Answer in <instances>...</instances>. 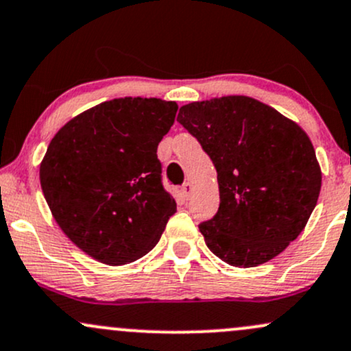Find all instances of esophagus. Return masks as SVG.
Instances as JSON below:
<instances>
[{
  "label": "esophagus",
  "instance_id": "1",
  "mask_svg": "<svg viewBox=\"0 0 351 351\" xmlns=\"http://www.w3.org/2000/svg\"><path fill=\"white\" fill-rule=\"evenodd\" d=\"M191 191H193V184H191L190 182H186V183H183V186H182V193L186 196V198H190L191 196Z\"/></svg>",
  "mask_w": 351,
  "mask_h": 351
}]
</instances>
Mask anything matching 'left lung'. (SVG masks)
<instances>
[{"label": "left lung", "instance_id": "8db88e82", "mask_svg": "<svg viewBox=\"0 0 351 351\" xmlns=\"http://www.w3.org/2000/svg\"><path fill=\"white\" fill-rule=\"evenodd\" d=\"M176 121L199 141L218 173L219 208L198 225L208 248L240 268L280 255L303 232L322 188L308 134L250 96L190 103Z\"/></svg>", "mask_w": 351, "mask_h": 351}]
</instances>
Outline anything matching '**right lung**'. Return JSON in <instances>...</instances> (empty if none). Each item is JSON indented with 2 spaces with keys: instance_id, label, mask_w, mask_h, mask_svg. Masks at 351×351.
Instances as JSON below:
<instances>
[{
  "instance_id": "1",
  "label": "right lung",
  "mask_w": 351,
  "mask_h": 351,
  "mask_svg": "<svg viewBox=\"0 0 351 351\" xmlns=\"http://www.w3.org/2000/svg\"><path fill=\"white\" fill-rule=\"evenodd\" d=\"M176 110L158 98L111 99L68 121L46 149V203L63 233L95 260L118 267L145 256L175 215L156 149Z\"/></svg>"
}]
</instances>
